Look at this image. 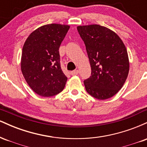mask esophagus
I'll use <instances>...</instances> for the list:
<instances>
[{"label": "esophagus", "mask_w": 147, "mask_h": 147, "mask_svg": "<svg viewBox=\"0 0 147 147\" xmlns=\"http://www.w3.org/2000/svg\"><path fill=\"white\" fill-rule=\"evenodd\" d=\"M79 73V70H73V71L70 72V75H72V76H75V75H77Z\"/></svg>", "instance_id": "esophagus-1"}]
</instances>
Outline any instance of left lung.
Wrapping results in <instances>:
<instances>
[{
    "label": "left lung",
    "mask_w": 147,
    "mask_h": 147,
    "mask_svg": "<svg viewBox=\"0 0 147 147\" xmlns=\"http://www.w3.org/2000/svg\"><path fill=\"white\" fill-rule=\"evenodd\" d=\"M86 45L91 76L84 82L95 98L112 97L122 88L129 71V60L124 43L115 32L99 25L77 26Z\"/></svg>",
    "instance_id": "8db88e82"
}]
</instances>
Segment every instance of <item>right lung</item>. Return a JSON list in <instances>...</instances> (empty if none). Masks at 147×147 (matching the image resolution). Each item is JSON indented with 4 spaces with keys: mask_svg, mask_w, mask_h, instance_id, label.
Returning <instances> with one entry per match:
<instances>
[{
    "mask_svg": "<svg viewBox=\"0 0 147 147\" xmlns=\"http://www.w3.org/2000/svg\"><path fill=\"white\" fill-rule=\"evenodd\" d=\"M70 25L52 23L39 27L25 41L21 69L34 92L52 97L63 90L68 78L61 68L59 49Z\"/></svg>",
    "mask_w": 147,
    "mask_h": 147,
    "instance_id": "obj_1",
    "label": "right lung"
}]
</instances>
